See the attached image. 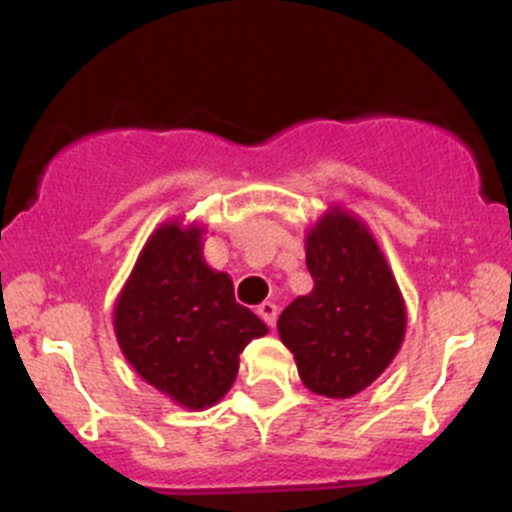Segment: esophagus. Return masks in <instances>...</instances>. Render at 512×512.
Wrapping results in <instances>:
<instances>
[{
	"label": "esophagus",
	"mask_w": 512,
	"mask_h": 512,
	"mask_svg": "<svg viewBox=\"0 0 512 512\" xmlns=\"http://www.w3.org/2000/svg\"><path fill=\"white\" fill-rule=\"evenodd\" d=\"M257 314H260V317L265 319L267 327H275V324H277V304L262 302L260 307H257Z\"/></svg>",
	"instance_id": "34e87169"
}]
</instances>
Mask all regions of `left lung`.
I'll return each instance as SVG.
<instances>
[{
	"mask_svg": "<svg viewBox=\"0 0 512 512\" xmlns=\"http://www.w3.org/2000/svg\"><path fill=\"white\" fill-rule=\"evenodd\" d=\"M314 289L280 314V337L304 386L349 399L391 364L406 332L394 275L364 223L327 213L307 237Z\"/></svg>",
	"mask_w": 512,
	"mask_h": 512,
	"instance_id": "left-lung-1",
	"label": "left lung"
}]
</instances>
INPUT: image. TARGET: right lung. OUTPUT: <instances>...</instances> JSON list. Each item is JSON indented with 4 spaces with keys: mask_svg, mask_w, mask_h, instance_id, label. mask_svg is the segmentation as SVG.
<instances>
[{
    "mask_svg": "<svg viewBox=\"0 0 512 512\" xmlns=\"http://www.w3.org/2000/svg\"><path fill=\"white\" fill-rule=\"evenodd\" d=\"M200 235L178 223L153 232L113 314L133 369L188 409L223 399L242 349L267 334L265 322L235 302L230 277L205 265Z\"/></svg>",
    "mask_w": 512,
    "mask_h": 512,
    "instance_id": "add662e5",
    "label": "right lung"
}]
</instances>
